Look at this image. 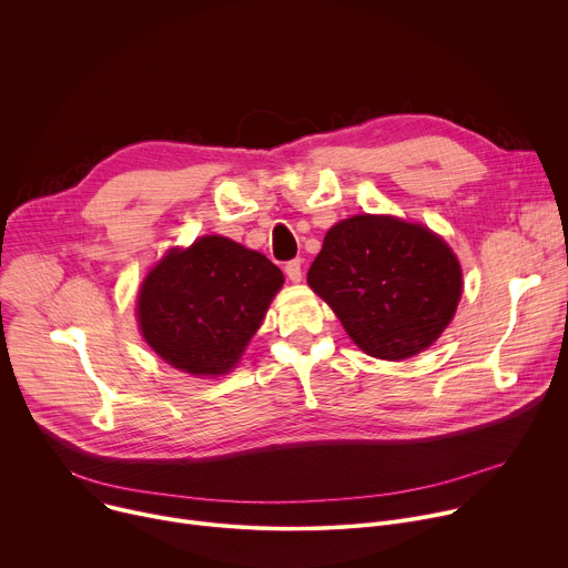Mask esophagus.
Masks as SVG:
<instances>
[{
    "mask_svg": "<svg viewBox=\"0 0 568 568\" xmlns=\"http://www.w3.org/2000/svg\"><path fill=\"white\" fill-rule=\"evenodd\" d=\"M285 274L292 283H298L303 278V270H301V258H292L285 263Z\"/></svg>",
    "mask_w": 568,
    "mask_h": 568,
    "instance_id": "1",
    "label": "esophagus"
}]
</instances>
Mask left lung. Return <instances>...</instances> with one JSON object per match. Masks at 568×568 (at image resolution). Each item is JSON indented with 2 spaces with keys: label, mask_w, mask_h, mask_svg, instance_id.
<instances>
[{
  "label": "left lung",
  "mask_w": 568,
  "mask_h": 568,
  "mask_svg": "<svg viewBox=\"0 0 568 568\" xmlns=\"http://www.w3.org/2000/svg\"><path fill=\"white\" fill-rule=\"evenodd\" d=\"M348 337L379 359H404L432 346L452 321L463 276L436 233L386 215L335 224L307 272Z\"/></svg>",
  "instance_id": "left-lung-1"
}]
</instances>
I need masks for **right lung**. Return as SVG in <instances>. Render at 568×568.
<instances>
[{
  "instance_id": "add662e5",
  "label": "right lung",
  "mask_w": 568,
  "mask_h": 568,
  "mask_svg": "<svg viewBox=\"0 0 568 568\" xmlns=\"http://www.w3.org/2000/svg\"><path fill=\"white\" fill-rule=\"evenodd\" d=\"M283 285L263 254L222 235L171 252L143 281L139 326L152 351L193 375L235 366Z\"/></svg>"
}]
</instances>
